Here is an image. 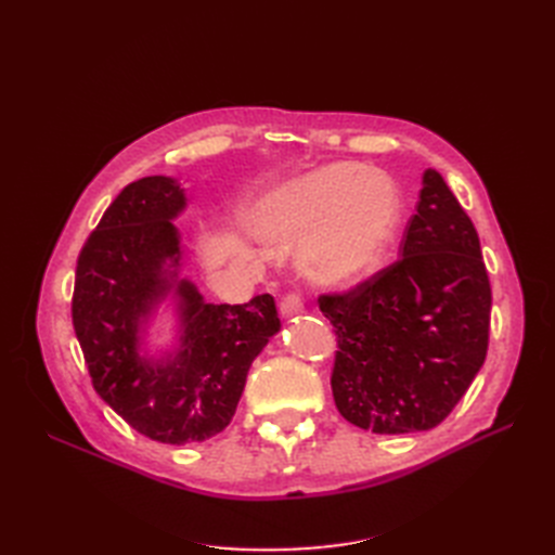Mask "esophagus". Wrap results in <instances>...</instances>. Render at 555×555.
<instances>
[{
    "mask_svg": "<svg viewBox=\"0 0 555 555\" xmlns=\"http://www.w3.org/2000/svg\"><path fill=\"white\" fill-rule=\"evenodd\" d=\"M300 312H304V300H300L298 294H289V296L282 298L280 314H282L284 319H292V317H296V314H300Z\"/></svg>",
    "mask_w": 555,
    "mask_h": 555,
    "instance_id": "obj_1",
    "label": "esophagus"
}]
</instances>
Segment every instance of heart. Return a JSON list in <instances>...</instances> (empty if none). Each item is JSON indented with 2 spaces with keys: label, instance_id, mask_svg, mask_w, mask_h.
Listing matches in <instances>:
<instances>
[{
  "label": "heart",
  "instance_id": "obj_1",
  "mask_svg": "<svg viewBox=\"0 0 555 555\" xmlns=\"http://www.w3.org/2000/svg\"><path fill=\"white\" fill-rule=\"evenodd\" d=\"M273 245L306 243L304 263L326 287H351L382 263L400 224V196L382 171L331 164L280 184L251 210Z\"/></svg>",
  "mask_w": 555,
  "mask_h": 555
}]
</instances>
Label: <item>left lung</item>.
I'll list each match as a JSON object with an SVG mask.
<instances>
[{
  "label": "left lung",
  "mask_w": 555,
  "mask_h": 555,
  "mask_svg": "<svg viewBox=\"0 0 555 555\" xmlns=\"http://www.w3.org/2000/svg\"><path fill=\"white\" fill-rule=\"evenodd\" d=\"M400 259L343 296H319L338 335L335 408L363 430H430L473 384L489 349L491 284L477 229L426 169Z\"/></svg>",
  "instance_id": "left-lung-1"
}]
</instances>
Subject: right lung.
I'll list each match as a JSON object with an SVG mask.
<instances>
[{
  "label": "right lung",
  "mask_w": 555,
  "mask_h": 555,
  "mask_svg": "<svg viewBox=\"0 0 555 555\" xmlns=\"http://www.w3.org/2000/svg\"><path fill=\"white\" fill-rule=\"evenodd\" d=\"M188 208L180 182L150 176L117 194L82 245L72 300L74 331L94 391L145 438L204 442L236 414L245 379L280 331L271 294L243 306L206 304L180 278L173 224ZM166 297L177 314V347L152 354L146 328Z\"/></svg>",
  "instance_id": "add662e5"
}]
</instances>
